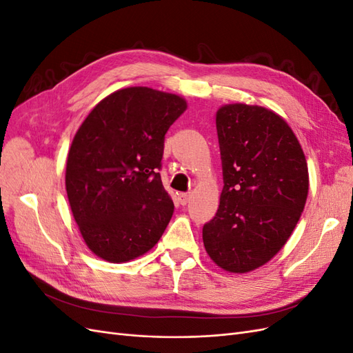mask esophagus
Listing matches in <instances>:
<instances>
[{
    "mask_svg": "<svg viewBox=\"0 0 353 353\" xmlns=\"http://www.w3.org/2000/svg\"><path fill=\"white\" fill-rule=\"evenodd\" d=\"M178 200H179L181 205L185 206L187 203H190V200H191V194L190 193H179L178 194Z\"/></svg>",
    "mask_w": 353,
    "mask_h": 353,
    "instance_id": "1",
    "label": "esophagus"
}]
</instances>
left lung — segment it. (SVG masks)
<instances>
[{
	"label": "left lung",
	"instance_id": "obj_1",
	"mask_svg": "<svg viewBox=\"0 0 353 353\" xmlns=\"http://www.w3.org/2000/svg\"><path fill=\"white\" fill-rule=\"evenodd\" d=\"M216 131L223 188L203 243L222 270L244 274L271 261L292 236L307 197V165L292 128L261 105H222Z\"/></svg>",
	"mask_w": 353,
	"mask_h": 353
}]
</instances>
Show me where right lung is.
I'll return each instance as SVG.
<instances>
[{"instance_id": "1", "label": "right lung", "mask_w": 353, "mask_h": 353, "mask_svg": "<svg viewBox=\"0 0 353 353\" xmlns=\"http://www.w3.org/2000/svg\"><path fill=\"white\" fill-rule=\"evenodd\" d=\"M185 109L176 94L123 88L95 105L74 134L68 199L85 244L99 258L130 262L162 237L174 213L159 174L165 134Z\"/></svg>"}]
</instances>
